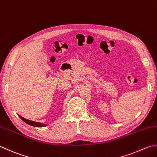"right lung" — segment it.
<instances>
[{"label":"right lung","instance_id":"obj_1","mask_svg":"<svg viewBox=\"0 0 157 157\" xmlns=\"http://www.w3.org/2000/svg\"><path fill=\"white\" fill-rule=\"evenodd\" d=\"M18 116L20 118H21V119L25 123H26V124H27L31 125L32 126H35V127H44V126H48L47 124H43V123H40V122H34V121H31V120H27V119H26V118H25V117L20 116V115H18Z\"/></svg>","mask_w":157,"mask_h":157}]
</instances>
